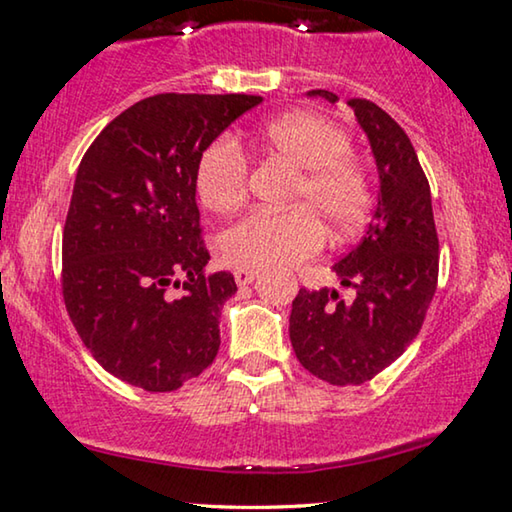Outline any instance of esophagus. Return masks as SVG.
Returning <instances> with one entry per match:
<instances>
[{"label": "esophagus", "instance_id": "34e87169", "mask_svg": "<svg viewBox=\"0 0 512 512\" xmlns=\"http://www.w3.org/2000/svg\"><path fill=\"white\" fill-rule=\"evenodd\" d=\"M234 278H236V285L246 287V285H250L257 278V271H253V269H236L234 271Z\"/></svg>", "mask_w": 512, "mask_h": 512}]
</instances>
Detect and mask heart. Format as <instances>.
I'll return each instance as SVG.
<instances>
[{"label":"heart","mask_w":512,"mask_h":512,"mask_svg":"<svg viewBox=\"0 0 512 512\" xmlns=\"http://www.w3.org/2000/svg\"><path fill=\"white\" fill-rule=\"evenodd\" d=\"M257 143L299 169L287 211H253L222 234L220 248L241 269L292 266L320 253L325 225L336 236L357 232L371 211L366 169L350 153V134L325 115L292 111L266 122ZM201 204L236 211L248 197V160L236 143L220 139L197 164Z\"/></svg>","instance_id":"b5f03b06"}]
</instances>
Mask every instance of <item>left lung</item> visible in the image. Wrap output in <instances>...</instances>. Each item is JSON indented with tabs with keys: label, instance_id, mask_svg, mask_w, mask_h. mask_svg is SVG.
Returning <instances> with one entry per match:
<instances>
[{
	"label": "left lung",
	"instance_id": "1",
	"mask_svg": "<svg viewBox=\"0 0 512 512\" xmlns=\"http://www.w3.org/2000/svg\"><path fill=\"white\" fill-rule=\"evenodd\" d=\"M336 104L329 90H311ZM369 136L380 176L378 206L362 243L334 264L343 287H301L292 301L294 355L329 385H362L403 355L420 334L438 283V236L429 181L408 134L369 99H348Z\"/></svg>",
	"mask_w": 512,
	"mask_h": 512
}]
</instances>
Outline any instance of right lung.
Listing matches in <instances>:
<instances>
[{"label": "right lung", "instance_id": "1", "mask_svg": "<svg viewBox=\"0 0 512 512\" xmlns=\"http://www.w3.org/2000/svg\"><path fill=\"white\" fill-rule=\"evenodd\" d=\"M259 102L164 92L122 111L83 155L64 222L62 297L85 348L129 385L178 390L218 355L236 283L206 273L197 164Z\"/></svg>", "mask_w": 512, "mask_h": 512}]
</instances>
